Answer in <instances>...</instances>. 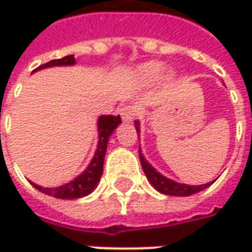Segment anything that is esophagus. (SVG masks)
Here are the masks:
<instances>
[{"instance_id":"obj_1","label":"esophagus","mask_w":252,"mask_h":252,"mask_svg":"<svg viewBox=\"0 0 252 252\" xmlns=\"http://www.w3.org/2000/svg\"><path fill=\"white\" fill-rule=\"evenodd\" d=\"M136 108L135 106H132V105H126L124 108H121L120 109V115L123 121H126V123H129L132 121L135 117H136Z\"/></svg>"}]
</instances>
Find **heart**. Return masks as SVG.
Segmentation results:
<instances>
[{"label":"heart","mask_w":252,"mask_h":252,"mask_svg":"<svg viewBox=\"0 0 252 252\" xmlns=\"http://www.w3.org/2000/svg\"><path fill=\"white\" fill-rule=\"evenodd\" d=\"M162 71V63L159 62H147L140 66V72L142 75L148 81H154L159 77Z\"/></svg>","instance_id":"heart-1"}]
</instances>
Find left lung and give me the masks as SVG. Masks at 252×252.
<instances>
[{
  "label": "left lung",
  "instance_id": "1",
  "mask_svg": "<svg viewBox=\"0 0 252 252\" xmlns=\"http://www.w3.org/2000/svg\"><path fill=\"white\" fill-rule=\"evenodd\" d=\"M135 128H136L137 135H139V121H135ZM139 157H140V162H142V167L144 174L148 178V181L151 182V185L155 188V189L163 193V194L169 195H180V197H186V195H191L198 193L201 190L206 189L208 186H211L215 181H212L209 184H205V185H185V184H178L175 181H171L169 178H166L162 174H159L157 170L154 169L151 164L148 163L147 160L143 157L142 151L139 148Z\"/></svg>",
  "mask_w": 252,
  "mask_h": 252
}]
</instances>
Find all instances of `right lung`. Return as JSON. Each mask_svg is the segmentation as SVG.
I'll return each instance as SVG.
<instances>
[{
  "instance_id": "add662e5",
  "label": "right lung",
  "mask_w": 252,
  "mask_h": 252,
  "mask_svg": "<svg viewBox=\"0 0 252 252\" xmlns=\"http://www.w3.org/2000/svg\"><path fill=\"white\" fill-rule=\"evenodd\" d=\"M75 63L74 55H67L62 59H54L51 62L44 63L39 66L36 70L47 68L52 66H71ZM35 70V71H36ZM121 124L120 116H101L98 119V146L95 150L92 162L89 164L86 170L82 174L77 177L75 180L68 182L66 185L59 186V188H41V186L32 184L36 189L43 191L44 194L52 195L55 198H62V200H74V198H81L85 195L90 194L95 186L98 185V181L102 175L104 169V158L106 153V146L109 140L110 135L113 133L116 128Z\"/></svg>"
}]
</instances>
